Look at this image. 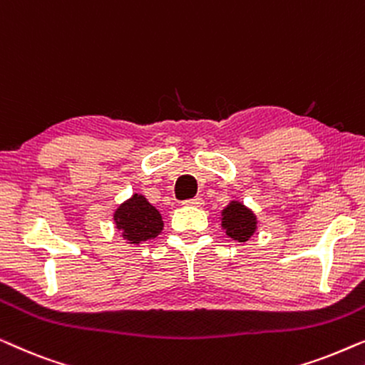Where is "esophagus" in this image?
<instances>
[{"instance_id": "esophagus-1", "label": "esophagus", "mask_w": 365, "mask_h": 365, "mask_svg": "<svg viewBox=\"0 0 365 365\" xmlns=\"http://www.w3.org/2000/svg\"><path fill=\"white\" fill-rule=\"evenodd\" d=\"M187 205H193V207H202L203 205V198L202 197H195V198H190L185 202Z\"/></svg>"}]
</instances>
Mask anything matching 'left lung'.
Listing matches in <instances>:
<instances>
[{
  "mask_svg": "<svg viewBox=\"0 0 365 365\" xmlns=\"http://www.w3.org/2000/svg\"><path fill=\"white\" fill-rule=\"evenodd\" d=\"M223 227L227 228V235L243 243L250 238L256 230V222L253 213L240 203H230L223 210Z\"/></svg>",
  "mask_w": 365,
  "mask_h": 365,
  "instance_id": "8db88e82",
  "label": "left lung"
}]
</instances>
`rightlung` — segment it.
Returning a JSON list of instances; mask_svg holds the SVG:
<instances>
[{
	"label": "right lung",
	"mask_w": 365,
	"mask_h": 365,
	"mask_svg": "<svg viewBox=\"0 0 365 365\" xmlns=\"http://www.w3.org/2000/svg\"><path fill=\"white\" fill-rule=\"evenodd\" d=\"M117 228L130 243H140L155 238L162 232L163 222L160 213L142 195H133L122 203L114 215Z\"/></svg>",
	"instance_id": "1"
}]
</instances>
